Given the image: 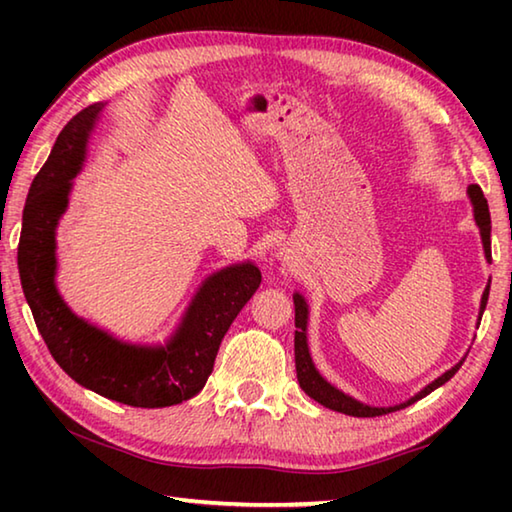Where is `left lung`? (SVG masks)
<instances>
[{
    "label": "left lung",
    "mask_w": 512,
    "mask_h": 512,
    "mask_svg": "<svg viewBox=\"0 0 512 512\" xmlns=\"http://www.w3.org/2000/svg\"><path fill=\"white\" fill-rule=\"evenodd\" d=\"M467 194H470V201L474 205V219L476 225H479L481 230V239H483V250H485V259L492 262V250H490V210H488V201H485V196L481 192L479 185H470L467 189ZM488 293H490V284L485 287L483 291V298H481V316H483V309L488 305ZM293 305H296V339H293V348H296V372H298V381H300V388L305 391L311 400H316L318 404L327 406V409L332 411H339L345 415H354V418H377V415H386V413H393V411H400L404 406H409L413 402H418L420 397L429 395L431 391H436L438 386H443L445 381L452 379L458 368L463 366L461 363H456L452 370H447L445 375H440L436 381H431L427 388H422V391L411 397L409 402L404 404H397V406H388V409H377V406H368V404H361L357 400H352L350 395L341 393L339 388H334L332 384H327V381L318 375V370L314 368V363H311L309 357V348H307V302L305 298L296 293L293 296Z\"/></svg>",
    "instance_id": "1"
}]
</instances>
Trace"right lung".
I'll list each match as a JSON object with an SVG mask.
<instances>
[{
	"instance_id": "right-lung-1",
	"label": "right lung",
	"mask_w": 512,
	"mask_h": 512,
	"mask_svg": "<svg viewBox=\"0 0 512 512\" xmlns=\"http://www.w3.org/2000/svg\"><path fill=\"white\" fill-rule=\"evenodd\" d=\"M99 110L101 103H94L67 121L45 167L33 178L17 266L33 320L58 366L108 400L160 409L189 400L205 386L225 332L253 298L262 273L253 264H237L212 275L164 348L126 345L76 318L54 284L56 223L67 207L72 178L85 160V144Z\"/></svg>"
}]
</instances>
